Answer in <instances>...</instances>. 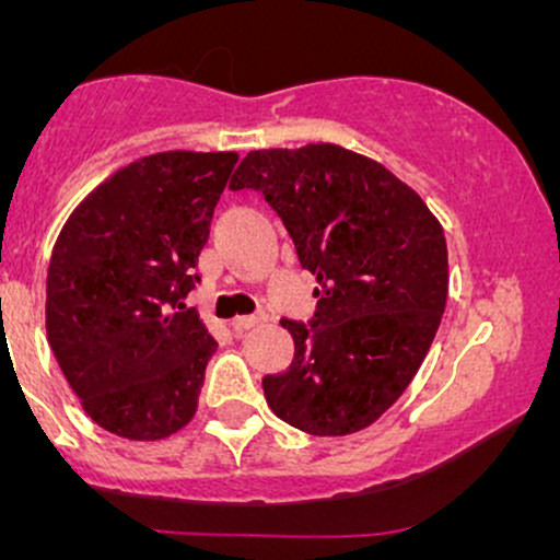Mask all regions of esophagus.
<instances>
[{
	"label": "esophagus",
	"mask_w": 560,
	"mask_h": 560,
	"mask_svg": "<svg viewBox=\"0 0 560 560\" xmlns=\"http://www.w3.org/2000/svg\"><path fill=\"white\" fill-rule=\"evenodd\" d=\"M258 324H260V316H236L234 320H231V329H234L236 334H244Z\"/></svg>",
	"instance_id": "34e87169"
}]
</instances>
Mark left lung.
Segmentation results:
<instances>
[{"instance_id": "8db88e82", "label": "left lung", "mask_w": 560, "mask_h": 560, "mask_svg": "<svg viewBox=\"0 0 560 560\" xmlns=\"http://www.w3.org/2000/svg\"><path fill=\"white\" fill-rule=\"evenodd\" d=\"M231 191L266 197L316 276V313L281 320L294 339L287 371L262 378L289 427L342 436L371 427L427 358L447 302L440 221L400 178L337 144L258 150Z\"/></svg>"}]
</instances>
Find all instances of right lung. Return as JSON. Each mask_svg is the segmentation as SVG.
Here are the masks:
<instances>
[{"instance_id": "right-lung-1", "label": "right lung", "mask_w": 560, "mask_h": 560, "mask_svg": "<svg viewBox=\"0 0 560 560\" xmlns=\"http://www.w3.org/2000/svg\"><path fill=\"white\" fill-rule=\"evenodd\" d=\"M236 152H158L120 168L62 226L47 339L92 421L163 440L197 413L218 342L186 307Z\"/></svg>"}]
</instances>
